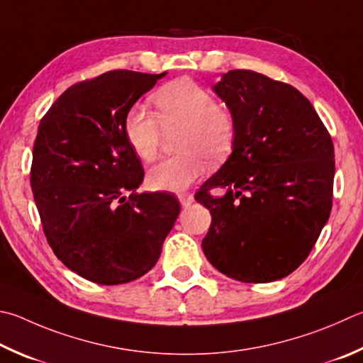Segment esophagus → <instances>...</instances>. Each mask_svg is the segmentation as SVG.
<instances>
[{
	"instance_id": "1",
	"label": "esophagus",
	"mask_w": 363,
	"mask_h": 363,
	"mask_svg": "<svg viewBox=\"0 0 363 363\" xmlns=\"http://www.w3.org/2000/svg\"><path fill=\"white\" fill-rule=\"evenodd\" d=\"M177 199H179V203L182 204L184 208L190 206V204H192V203L195 201L194 195H192V194H189V192H181V194H177Z\"/></svg>"
}]
</instances>
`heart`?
Wrapping results in <instances>:
<instances>
[{"label":"heart","mask_w":363,"mask_h":363,"mask_svg":"<svg viewBox=\"0 0 363 363\" xmlns=\"http://www.w3.org/2000/svg\"><path fill=\"white\" fill-rule=\"evenodd\" d=\"M159 109L155 117L141 104L131 106L123 117V136L143 162L159 155L163 128H182L177 150L182 155L163 160L149 169L147 182L155 190L182 192L206 169V160L217 163L230 152L235 122L214 96L190 79H177L152 96Z\"/></svg>","instance_id":"obj_1"}]
</instances>
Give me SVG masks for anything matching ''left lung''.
I'll return each mask as SVG.
<instances>
[{"label": "left lung", "instance_id": "obj_1", "mask_svg": "<svg viewBox=\"0 0 363 363\" xmlns=\"http://www.w3.org/2000/svg\"><path fill=\"white\" fill-rule=\"evenodd\" d=\"M213 91L235 122L232 154L195 200L213 216L211 265L241 282L286 278L311 252L332 211L335 154L327 128L292 85L232 69ZM219 186V199L208 195Z\"/></svg>", "mask_w": 363, "mask_h": 363}]
</instances>
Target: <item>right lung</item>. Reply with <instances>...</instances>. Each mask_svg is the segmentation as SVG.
Listing matches in <instances>:
<instances>
[{"instance_id": "add662e5", "label": "right lung", "mask_w": 363, "mask_h": 363, "mask_svg": "<svg viewBox=\"0 0 363 363\" xmlns=\"http://www.w3.org/2000/svg\"><path fill=\"white\" fill-rule=\"evenodd\" d=\"M164 76L104 72L63 91L39 122L31 190L45 238L96 284L146 274L181 213L173 195L136 194L144 171L123 136L127 111Z\"/></svg>"}]
</instances>
